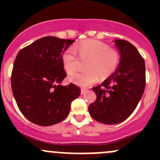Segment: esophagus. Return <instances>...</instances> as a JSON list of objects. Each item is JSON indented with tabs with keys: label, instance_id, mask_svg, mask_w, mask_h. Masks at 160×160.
I'll return each instance as SVG.
<instances>
[{
	"label": "esophagus",
	"instance_id": "34e87169",
	"mask_svg": "<svg viewBox=\"0 0 160 160\" xmlns=\"http://www.w3.org/2000/svg\"><path fill=\"white\" fill-rule=\"evenodd\" d=\"M86 92H87L86 89H84V88H82V89H81V94H84Z\"/></svg>",
	"mask_w": 160,
	"mask_h": 160
}]
</instances>
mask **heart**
<instances>
[{"mask_svg":"<svg viewBox=\"0 0 160 160\" xmlns=\"http://www.w3.org/2000/svg\"><path fill=\"white\" fill-rule=\"evenodd\" d=\"M80 60H87L84 66L87 70L73 74L70 80L84 88L94 83L98 77L101 79L110 77L120 62V53L117 49L96 39L84 40L76 44L74 49L68 48L62 53V66L68 74H72L79 68L80 60Z\"/></svg>","mask_w":160,"mask_h":160,"instance_id":"b5f03b06","label":"heart"}]
</instances>
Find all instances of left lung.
<instances>
[{
  "mask_svg": "<svg viewBox=\"0 0 160 160\" xmlns=\"http://www.w3.org/2000/svg\"><path fill=\"white\" fill-rule=\"evenodd\" d=\"M121 53L119 67L101 85L92 90L97 95L88 107L94 120L106 124L120 123L136 108L146 87V66L136 48L125 40H115Z\"/></svg>",
  "mask_w": 160,
  "mask_h": 160,
  "instance_id": "obj_1",
  "label": "left lung"
}]
</instances>
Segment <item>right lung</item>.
Masks as SVG:
<instances>
[{"mask_svg":"<svg viewBox=\"0 0 160 160\" xmlns=\"http://www.w3.org/2000/svg\"><path fill=\"white\" fill-rule=\"evenodd\" d=\"M74 40L54 36L39 38L18 52L11 72L13 95L19 110L32 123L55 125L67 117L80 88L59 83L67 77L62 52Z\"/></svg>","mask_w":160,"mask_h":160,"instance_id":"right-lung-1","label":"right lung"}]
</instances>
